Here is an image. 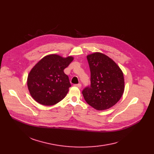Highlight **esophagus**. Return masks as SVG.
I'll return each mask as SVG.
<instances>
[{
    "instance_id": "34e87169",
    "label": "esophagus",
    "mask_w": 154,
    "mask_h": 154,
    "mask_svg": "<svg viewBox=\"0 0 154 154\" xmlns=\"http://www.w3.org/2000/svg\"><path fill=\"white\" fill-rule=\"evenodd\" d=\"M74 86H75V87H78V88H80V87H81V84H75Z\"/></svg>"
}]
</instances>
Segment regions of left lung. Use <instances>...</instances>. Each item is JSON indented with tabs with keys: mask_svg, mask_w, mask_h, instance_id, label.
I'll return each mask as SVG.
<instances>
[{
	"mask_svg": "<svg viewBox=\"0 0 154 154\" xmlns=\"http://www.w3.org/2000/svg\"><path fill=\"white\" fill-rule=\"evenodd\" d=\"M87 59L91 70V85L82 91L84 98L96 110L108 109L123 95V72L114 60L102 53L88 55Z\"/></svg>",
	"mask_w": 154,
	"mask_h": 154,
	"instance_id": "8db88e82",
	"label": "left lung"
}]
</instances>
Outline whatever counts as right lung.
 I'll use <instances>...</instances> for the list:
<instances>
[{"mask_svg":"<svg viewBox=\"0 0 154 154\" xmlns=\"http://www.w3.org/2000/svg\"><path fill=\"white\" fill-rule=\"evenodd\" d=\"M74 58H63L51 54L40 60L32 69L27 77V87L31 96L44 106H53L61 101L71 87L69 77L63 70Z\"/></svg>","mask_w":154,"mask_h":154,"instance_id":"obj_1","label":"right lung"}]
</instances>
